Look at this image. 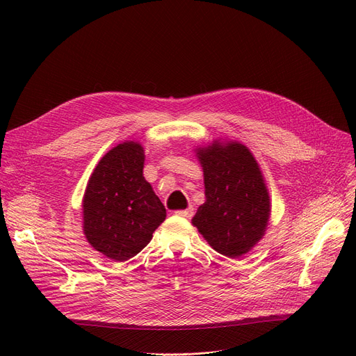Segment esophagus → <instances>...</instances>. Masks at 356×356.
Listing matches in <instances>:
<instances>
[{"label":"esophagus","mask_w":356,"mask_h":356,"mask_svg":"<svg viewBox=\"0 0 356 356\" xmlns=\"http://www.w3.org/2000/svg\"><path fill=\"white\" fill-rule=\"evenodd\" d=\"M177 216H183V218H192L193 216V208H188V209H184V211H176L175 212Z\"/></svg>","instance_id":"esophagus-1"}]
</instances>
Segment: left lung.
Segmentation results:
<instances>
[{"instance_id":"1","label":"left lung","mask_w":356,"mask_h":356,"mask_svg":"<svg viewBox=\"0 0 356 356\" xmlns=\"http://www.w3.org/2000/svg\"><path fill=\"white\" fill-rule=\"evenodd\" d=\"M203 168L204 200L192 223L219 254L239 258L264 236L271 204L252 153L236 141L196 149Z\"/></svg>"}]
</instances>
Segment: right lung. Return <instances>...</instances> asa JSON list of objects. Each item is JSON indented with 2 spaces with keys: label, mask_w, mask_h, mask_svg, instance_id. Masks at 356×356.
<instances>
[{
  "label": "right lung",
  "mask_w": 356,
  "mask_h": 356,
  "mask_svg": "<svg viewBox=\"0 0 356 356\" xmlns=\"http://www.w3.org/2000/svg\"><path fill=\"white\" fill-rule=\"evenodd\" d=\"M141 144L125 141L101 159L83 196V234L114 261L137 255L165 219V209L144 176Z\"/></svg>",
  "instance_id": "right-lung-1"
}]
</instances>
